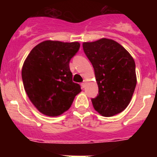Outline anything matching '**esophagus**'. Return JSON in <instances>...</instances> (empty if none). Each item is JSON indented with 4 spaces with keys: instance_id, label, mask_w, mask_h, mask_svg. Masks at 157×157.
<instances>
[{
    "instance_id": "1",
    "label": "esophagus",
    "mask_w": 157,
    "mask_h": 157,
    "mask_svg": "<svg viewBox=\"0 0 157 157\" xmlns=\"http://www.w3.org/2000/svg\"><path fill=\"white\" fill-rule=\"evenodd\" d=\"M81 86H82V88H84V87L86 86V82H82L81 83Z\"/></svg>"
}]
</instances>
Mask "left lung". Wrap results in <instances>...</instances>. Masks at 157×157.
<instances>
[{"instance_id": "obj_1", "label": "left lung", "mask_w": 157, "mask_h": 157, "mask_svg": "<svg viewBox=\"0 0 157 157\" xmlns=\"http://www.w3.org/2000/svg\"><path fill=\"white\" fill-rule=\"evenodd\" d=\"M82 47L98 85V96L91 99L94 109L105 117L119 114L128 106L137 84L134 59L112 39L84 42Z\"/></svg>"}]
</instances>
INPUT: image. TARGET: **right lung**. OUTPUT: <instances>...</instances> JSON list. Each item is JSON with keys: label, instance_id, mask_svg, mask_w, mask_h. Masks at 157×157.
<instances>
[{"label": "right lung", "instance_id": "obj_1", "mask_svg": "<svg viewBox=\"0 0 157 157\" xmlns=\"http://www.w3.org/2000/svg\"><path fill=\"white\" fill-rule=\"evenodd\" d=\"M79 47L78 42L45 41L27 56L22 69L23 86L29 99L42 114L61 115L81 92L79 84L72 81L69 67Z\"/></svg>", "mask_w": 157, "mask_h": 157}]
</instances>
